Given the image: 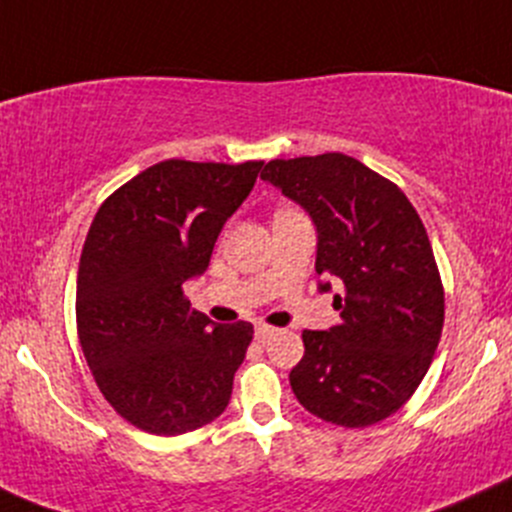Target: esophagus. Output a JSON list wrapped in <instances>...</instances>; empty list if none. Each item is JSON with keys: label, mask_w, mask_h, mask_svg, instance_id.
I'll return each mask as SVG.
<instances>
[{"label": "esophagus", "mask_w": 512, "mask_h": 512, "mask_svg": "<svg viewBox=\"0 0 512 512\" xmlns=\"http://www.w3.org/2000/svg\"><path fill=\"white\" fill-rule=\"evenodd\" d=\"M275 334H280V329L267 327V324H257L255 327V339H260V342H267V339H272Z\"/></svg>", "instance_id": "esophagus-1"}]
</instances>
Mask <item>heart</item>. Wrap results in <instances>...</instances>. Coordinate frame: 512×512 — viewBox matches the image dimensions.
Masks as SVG:
<instances>
[{
  "label": "heart",
  "mask_w": 512,
  "mask_h": 512,
  "mask_svg": "<svg viewBox=\"0 0 512 512\" xmlns=\"http://www.w3.org/2000/svg\"><path fill=\"white\" fill-rule=\"evenodd\" d=\"M280 213H287V210H280Z\"/></svg>",
  "instance_id": "1"
}]
</instances>
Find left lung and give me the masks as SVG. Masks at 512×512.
<instances>
[{"instance_id": "8db88e82", "label": "left lung", "mask_w": 512, "mask_h": 512, "mask_svg": "<svg viewBox=\"0 0 512 512\" xmlns=\"http://www.w3.org/2000/svg\"><path fill=\"white\" fill-rule=\"evenodd\" d=\"M260 178L317 227L319 292L344 289L334 294L342 322L302 332L294 396L334 426H374L411 399L441 339L443 287L426 227L394 183L344 153L270 160Z\"/></svg>"}]
</instances>
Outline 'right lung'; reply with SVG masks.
Wrapping results in <instances>:
<instances>
[{"label": "right lung", "mask_w": 512, "mask_h": 512, "mask_svg": "<svg viewBox=\"0 0 512 512\" xmlns=\"http://www.w3.org/2000/svg\"><path fill=\"white\" fill-rule=\"evenodd\" d=\"M262 160H163L98 208L76 280V322L108 404L133 426L178 436L215 421L252 342V324H215L183 285L203 275Z\"/></svg>", "instance_id": "right-lung-1"}]
</instances>
